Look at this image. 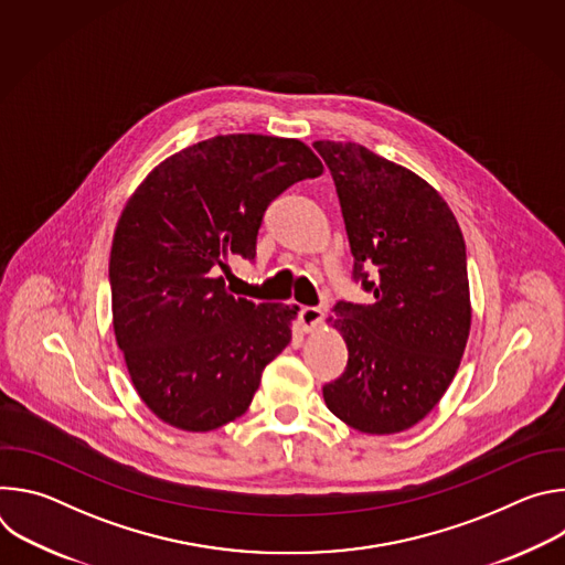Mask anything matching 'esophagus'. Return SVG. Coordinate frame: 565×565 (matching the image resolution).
Masks as SVG:
<instances>
[{"label":"esophagus","instance_id":"obj_1","mask_svg":"<svg viewBox=\"0 0 565 565\" xmlns=\"http://www.w3.org/2000/svg\"><path fill=\"white\" fill-rule=\"evenodd\" d=\"M321 319H324V312H321L319 308L306 306L299 310V324H301L303 333H312L321 324Z\"/></svg>","mask_w":565,"mask_h":565}]
</instances>
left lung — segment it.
<instances>
[{"mask_svg": "<svg viewBox=\"0 0 565 565\" xmlns=\"http://www.w3.org/2000/svg\"><path fill=\"white\" fill-rule=\"evenodd\" d=\"M312 147L338 188L355 277L375 297L340 301L327 319L349 364L321 393L349 427L399 434L438 405L460 366L471 329L465 238L445 199L412 170L358 142Z\"/></svg>", "mask_w": 565, "mask_h": 565, "instance_id": "left-lung-1", "label": "left lung"}]
</instances>
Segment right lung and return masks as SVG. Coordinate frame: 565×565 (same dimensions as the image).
Instances as JSON below:
<instances>
[{
    "mask_svg": "<svg viewBox=\"0 0 565 565\" xmlns=\"http://www.w3.org/2000/svg\"><path fill=\"white\" fill-rule=\"evenodd\" d=\"M321 172L297 138L223 134L166 158L129 196L109 257L114 333L158 420L205 434L248 412L299 306L236 297L221 273L255 259L270 201Z\"/></svg>",
    "mask_w": 565,
    "mask_h": 565,
    "instance_id": "add662e5",
    "label": "right lung"
}]
</instances>
